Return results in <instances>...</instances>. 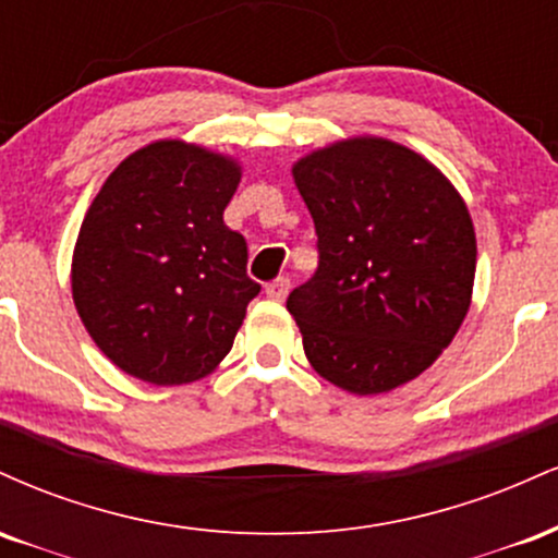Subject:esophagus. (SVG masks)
<instances>
[{
    "label": "esophagus",
    "mask_w": 558,
    "mask_h": 558,
    "mask_svg": "<svg viewBox=\"0 0 558 558\" xmlns=\"http://www.w3.org/2000/svg\"><path fill=\"white\" fill-rule=\"evenodd\" d=\"M288 291H291V280H288V278H275L265 288V293L272 301H283L288 296Z\"/></svg>",
    "instance_id": "obj_1"
}]
</instances>
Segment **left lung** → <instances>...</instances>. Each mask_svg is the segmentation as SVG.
I'll return each instance as SVG.
<instances>
[{
  "mask_svg": "<svg viewBox=\"0 0 558 558\" xmlns=\"http://www.w3.org/2000/svg\"><path fill=\"white\" fill-rule=\"evenodd\" d=\"M317 270L286 306L304 354L349 393H386L438 360L470 310L477 241L462 196L407 146L351 138L293 165Z\"/></svg>",
  "mask_w": 558,
  "mask_h": 558,
  "instance_id": "obj_1",
  "label": "left lung"
}]
</instances>
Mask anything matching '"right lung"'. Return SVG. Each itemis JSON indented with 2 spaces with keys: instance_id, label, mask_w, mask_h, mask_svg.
Here are the masks:
<instances>
[{
  "instance_id": "right-lung-1",
  "label": "right lung",
  "mask_w": 558,
  "mask_h": 558,
  "mask_svg": "<svg viewBox=\"0 0 558 558\" xmlns=\"http://www.w3.org/2000/svg\"><path fill=\"white\" fill-rule=\"evenodd\" d=\"M233 159L157 141L114 168L73 254V301L110 362L151 386L209 375L233 345L259 283L246 241L222 222Z\"/></svg>"
}]
</instances>
